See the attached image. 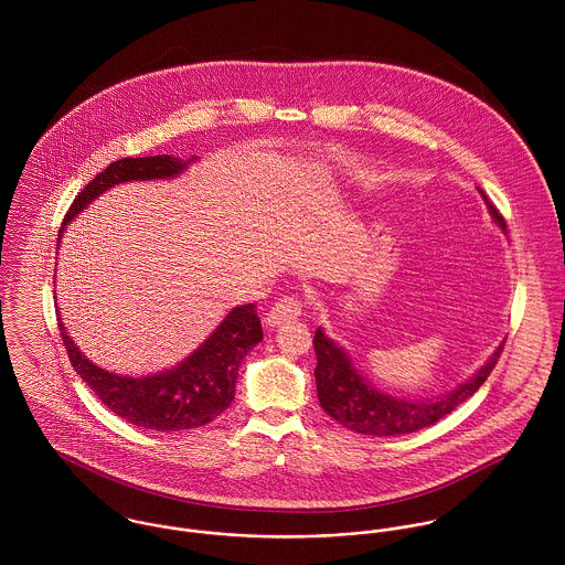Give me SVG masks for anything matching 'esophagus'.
<instances>
[{"label": "esophagus", "instance_id": "34e87169", "mask_svg": "<svg viewBox=\"0 0 565 565\" xmlns=\"http://www.w3.org/2000/svg\"><path fill=\"white\" fill-rule=\"evenodd\" d=\"M300 316H302L300 300L298 298H282L280 302H276L271 307V311L265 318V323H267V328H278L280 323L298 320Z\"/></svg>", "mask_w": 565, "mask_h": 565}]
</instances>
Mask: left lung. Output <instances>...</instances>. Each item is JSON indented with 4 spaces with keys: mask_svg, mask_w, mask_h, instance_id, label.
I'll use <instances>...</instances> for the list:
<instances>
[{
    "mask_svg": "<svg viewBox=\"0 0 565 565\" xmlns=\"http://www.w3.org/2000/svg\"><path fill=\"white\" fill-rule=\"evenodd\" d=\"M487 204L491 220L504 231V220L489 202L483 189H477ZM318 367H316V383H318V398L323 411L337 419L348 430L374 437H396L415 433L426 428L448 413H452L459 404L472 398L479 387L487 381L491 370L495 367L502 345L500 343L493 354L484 361L483 365L463 383H459L452 392L441 394L433 401H406L401 396H392L387 392L376 390L361 372L354 367L350 354L343 345L330 339L322 328L316 330L313 337Z\"/></svg>",
    "mask_w": 565,
    "mask_h": 565,
    "instance_id": "8db88e82",
    "label": "left lung"
}]
</instances>
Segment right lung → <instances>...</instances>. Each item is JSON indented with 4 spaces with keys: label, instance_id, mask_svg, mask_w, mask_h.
Listing matches in <instances>:
<instances>
[{
    "label": "right lung",
    "instance_id": "right-lung-1",
    "mask_svg": "<svg viewBox=\"0 0 565 565\" xmlns=\"http://www.w3.org/2000/svg\"><path fill=\"white\" fill-rule=\"evenodd\" d=\"M195 161L198 157L182 161L162 154L110 162L78 193L58 237H63L70 222L110 186L132 180L175 178ZM58 326L70 361L90 392L121 419L150 430L198 428L222 415L235 398L245 354L263 339L256 307L242 305L228 311L220 326L173 367L148 376H126L90 363L67 334L65 323Z\"/></svg>",
    "mask_w": 565,
    "mask_h": 565
}]
</instances>
